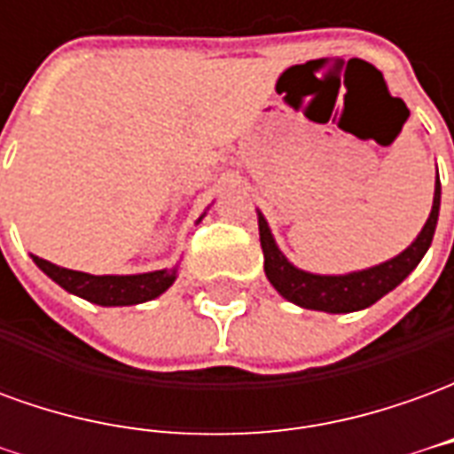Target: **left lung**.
I'll return each instance as SVG.
<instances>
[{"label": "left lung", "mask_w": 454, "mask_h": 454, "mask_svg": "<svg viewBox=\"0 0 454 454\" xmlns=\"http://www.w3.org/2000/svg\"><path fill=\"white\" fill-rule=\"evenodd\" d=\"M440 214V177L435 179V197H433V208L426 221V226L419 233V238L411 243L403 253L391 257L381 265H374L370 270L360 272H348V275H314L294 267L282 250L277 247L272 231L267 226L265 216L257 211V226H260V246L265 255V275L270 285L275 286L286 301L311 309V311H325V314H350L367 309L381 296L389 294L391 289L406 279L416 270L423 255L428 253L433 243V233L438 226Z\"/></svg>", "instance_id": "left-lung-1"}]
</instances>
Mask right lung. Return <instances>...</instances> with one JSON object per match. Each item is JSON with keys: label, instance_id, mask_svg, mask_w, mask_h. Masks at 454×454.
<instances>
[{"label": "right lung", "instance_id": "right-lung-1", "mask_svg": "<svg viewBox=\"0 0 454 454\" xmlns=\"http://www.w3.org/2000/svg\"><path fill=\"white\" fill-rule=\"evenodd\" d=\"M34 257L35 265L53 279L55 285L63 286L65 292L82 296L87 301L99 306L143 304V301H150L162 292H168L172 282L177 279V267L143 272V275H87V272L53 265L43 257Z\"/></svg>", "mask_w": 454, "mask_h": 454}]
</instances>
